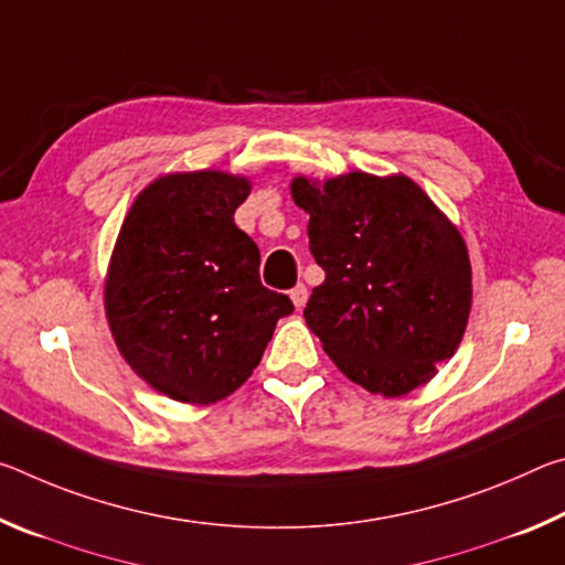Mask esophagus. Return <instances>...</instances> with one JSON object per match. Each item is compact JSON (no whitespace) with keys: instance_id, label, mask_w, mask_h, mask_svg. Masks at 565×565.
<instances>
[{"instance_id":"obj_1","label":"esophagus","mask_w":565,"mask_h":565,"mask_svg":"<svg viewBox=\"0 0 565 565\" xmlns=\"http://www.w3.org/2000/svg\"><path fill=\"white\" fill-rule=\"evenodd\" d=\"M289 296H291V301H294L296 309H303L306 301H309V289H306L303 284H296Z\"/></svg>"}]
</instances>
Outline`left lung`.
Returning a JSON list of instances; mask_svg holds the SVG:
<instances>
[{"instance_id": "1", "label": "left lung", "mask_w": 565, "mask_h": 565, "mask_svg": "<svg viewBox=\"0 0 565 565\" xmlns=\"http://www.w3.org/2000/svg\"><path fill=\"white\" fill-rule=\"evenodd\" d=\"M309 252L327 274L303 309L331 361L371 394L404 396L454 356L471 311L456 226L406 177H296Z\"/></svg>"}]
</instances>
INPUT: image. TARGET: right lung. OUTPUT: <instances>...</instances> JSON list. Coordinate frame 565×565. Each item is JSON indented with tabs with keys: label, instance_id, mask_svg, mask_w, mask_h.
<instances>
[{
	"label": "right lung",
	"instance_id": "right-lung-1",
	"mask_svg": "<svg viewBox=\"0 0 565 565\" xmlns=\"http://www.w3.org/2000/svg\"><path fill=\"white\" fill-rule=\"evenodd\" d=\"M248 181L191 171L149 184L124 218L107 317L129 366L169 398L212 404L259 366L286 294L259 279V246L234 224Z\"/></svg>",
	"mask_w": 565,
	"mask_h": 565
}]
</instances>
